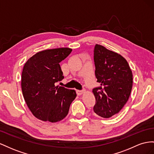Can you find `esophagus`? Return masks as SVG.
I'll return each instance as SVG.
<instances>
[{"label": "esophagus", "instance_id": "1", "mask_svg": "<svg viewBox=\"0 0 154 154\" xmlns=\"http://www.w3.org/2000/svg\"><path fill=\"white\" fill-rule=\"evenodd\" d=\"M84 91H85L84 90H76V93L78 95H81L84 93Z\"/></svg>", "mask_w": 154, "mask_h": 154}]
</instances>
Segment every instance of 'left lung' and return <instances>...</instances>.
<instances>
[{"label":"left lung","instance_id":"left-lung-1","mask_svg":"<svg viewBox=\"0 0 154 154\" xmlns=\"http://www.w3.org/2000/svg\"><path fill=\"white\" fill-rule=\"evenodd\" d=\"M97 82L100 86L92 90L95 97L96 116L109 118L116 116L128 101L133 84L132 72L121 55L96 45L94 51Z\"/></svg>","mask_w":154,"mask_h":154}]
</instances>
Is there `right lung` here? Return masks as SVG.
<instances>
[{"mask_svg": "<svg viewBox=\"0 0 154 154\" xmlns=\"http://www.w3.org/2000/svg\"><path fill=\"white\" fill-rule=\"evenodd\" d=\"M68 48L37 53L24 66L22 91L33 115L43 121L55 122L66 116L77 94L74 90L55 86L64 79L59 63L70 54Z\"/></svg>", "mask_w": 154, "mask_h": 154, "instance_id": "add662e5", "label": "right lung"}]
</instances>
